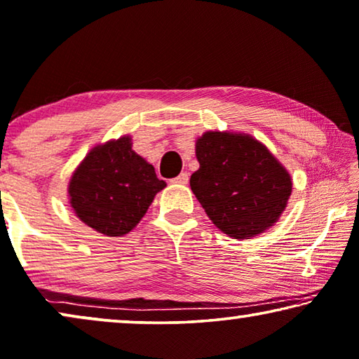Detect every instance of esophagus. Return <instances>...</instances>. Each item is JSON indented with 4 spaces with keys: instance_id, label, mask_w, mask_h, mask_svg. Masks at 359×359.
I'll list each match as a JSON object with an SVG mask.
<instances>
[{
    "instance_id": "esophagus-1",
    "label": "esophagus",
    "mask_w": 359,
    "mask_h": 359,
    "mask_svg": "<svg viewBox=\"0 0 359 359\" xmlns=\"http://www.w3.org/2000/svg\"><path fill=\"white\" fill-rule=\"evenodd\" d=\"M170 182H172V184H175V185H187V184H189V174L182 172V174L177 175V177L172 179Z\"/></svg>"
}]
</instances>
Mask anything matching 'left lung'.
I'll use <instances>...</instances> for the list:
<instances>
[{"label":"left lung","instance_id":"obj_1","mask_svg":"<svg viewBox=\"0 0 359 359\" xmlns=\"http://www.w3.org/2000/svg\"><path fill=\"white\" fill-rule=\"evenodd\" d=\"M195 154L191 191L219 231L247 240L279 221L292 175L266 145L250 133L208 130L196 138Z\"/></svg>","mask_w":359,"mask_h":359}]
</instances>
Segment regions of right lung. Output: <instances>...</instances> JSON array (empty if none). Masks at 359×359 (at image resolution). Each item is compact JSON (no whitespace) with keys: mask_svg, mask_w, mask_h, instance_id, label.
Instances as JSON below:
<instances>
[{"mask_svg":"<svg viewBox=\"0 0 359 359\" xmlns=\"http://www.w3.org/2000/svg\"><path fill=\"white\" fill-rule=\"evenodd\" d=\"M164 187L153 165L132 149V137L122 135L90 149L71 175L67 196L85 226L106 237H124Z\"/></svg>","mask_w":359,"mask_h":359,"instance_id":"1","label":"right lung"}]
</instances>
